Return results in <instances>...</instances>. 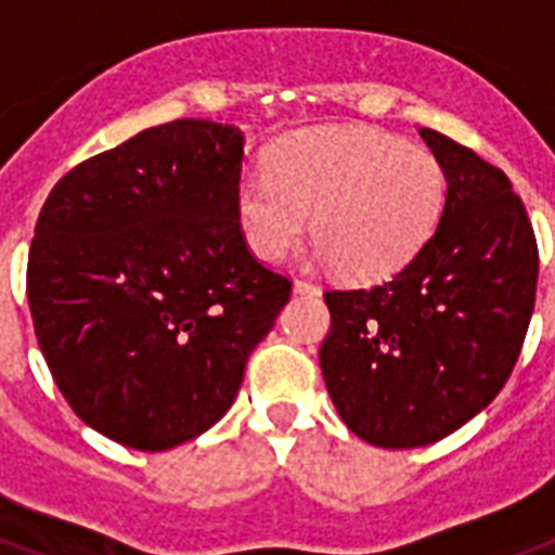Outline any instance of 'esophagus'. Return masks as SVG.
<instances>
[{
  "instance_id": "1",
  "label": "esophagus",
  "mask_w": 555,
  "mask_h": 555,
  "mask_svg": "<svg viewBox=\"0 0 555 555\" xmlns=\"http://www.w3.org/2000/svg\"><path fill=\"white\" fill-rule=\"evenodd\" d=\"M293 291H296V293H319V285H315V282H307V279H296V282H293Z\"/></svg>"
}]
</instances>
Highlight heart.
Segmentation results:
<instances>
[{
    "instance_id": "obj_1",
    "label": "heart",
    "mask_w": 555,
    "mask_h": 555,
    "mask_svg": "<svg viewBox=\"0 0 555 555\" xmlns=\"http://www.w3.org/2000/svg\"><path fill=\"white\" fill-rule=\"evenodd\" d=\"M446 175L431 152L375 129H321L282 143L268 171L236 189V222L259 259L276 262L313 217L321 256L347 279H380L435 231Z\"/></svg>"
}]
</instances>
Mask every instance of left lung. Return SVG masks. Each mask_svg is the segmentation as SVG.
I'll return each mask as SVG.
<instances>
[{"instance_id":"1","label":"left lung","mask_w":555,"mask_h":555,"mask_svg":"<svg viewBox=\"0 0 555 555\" xmlns=\"http://www.w3.org/2000/svg\"><path fill=\"white\" fill-rule=\"evenodd\" d=\"M421 138L449 183L435 234L389 282L324 293V384L349 431L380 449L437 443L482 412L537 305V234L505 171L435 129Z\"/></svg>"}]
</instances>
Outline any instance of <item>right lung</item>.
<instances>
[{"mask_svg": "<svg viewBox=\"0 0 555 555\" xmlns=\"http://www.w3.org/2000/svg\"><path fill=\"white\" fill-rule=\"evenodd\" d=\"M242 155L240 129L171 120L78 163L41 206L36 341L73 412L115 443L208 431L291 299L236 222Z\"/></svg>", "mask_w": 555, "mask_h": 555, "instance_id": "obj_1", "label": "right lung"}]
</instances>
